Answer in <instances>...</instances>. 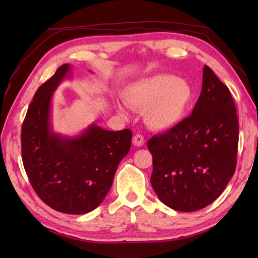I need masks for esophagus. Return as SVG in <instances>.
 Masks as SVG:
<instances>
[{
  "instance_id": "esophagus-1",
  "label": "esophagus",
  "mask_w": 258,
  "mask_h": 258,
  "mask_svg": "<svg viewBox=\"0 0 258 258\" xmlns=\"http://www.w3.org/2000/svg\"><path fill=\"white\" fill-rule=\"evenodd\" d=\"M144 143H145V141H144V138L142 135L136 134L133 138V144L135 146H143Z\"/></svg>"
}]
</instances>
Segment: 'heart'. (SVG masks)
<instances>
[{"label": "heart", "mask_w": 258, "mask_h": 258, "mask_svg": "<svg viewBox=\"0 0 258 258\" xmlns=\"http://www.w3.org/2000/svg\"><path fill=\"white\" fill-rule=\"evenodd\" d=\"M123 100L143 112L145 124L153 131L164 132L183 122L193 102V89L184 80L171 74H157L134 82L123 91ZM116 109L126 115L119 103Z\"/></svg>", "instance_id": "1"}]
</instances>
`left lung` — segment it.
I'll return each mask as SVG.
<instances>
[{"instance_id": "8db88e82", "label": "left lung", "mask_w": 258, "mask_h": 258, "mask_svg": "<svg viewBox=\"0 0 258 258\" xmlns=\"http://www.w3.org/2000/svg\"><path fill=\"white\" fill-rule=\"evenodd\" d=\"M237 146L238 118L231 92L205 65L190 116L147 142L153 189L175 211L202 210L223 193L234 175Z\"/></svg>"}]
</instances>
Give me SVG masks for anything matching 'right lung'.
<instances>
[{
  "mask_svg": "<svg viewBox=\"0 0 258 258\" xmlns=\"http://www.w3.org/2000/svg\"><path fill=\"white\" fill-rule=\"evenodd\" d=\"M72 65L63 64L35 93L22 125V158L40 199L65 214H86L101 204L119 162L131 149V130L107 131L92 123L75 136L52 126V98Z\"/></svg>",
  "mask_w": 258,
  "mask_h": 258,
  "instance_id": "add662e5",
  "label": "right lung"
}]
</instances>
